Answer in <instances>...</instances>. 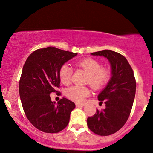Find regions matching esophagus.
Here are the masks:
<instances>
[{
	"label": "esophagus",
	"mask_w": 153,
	"mask_h": 153,
	"mask_svg": "<svg viewBox=\"0 0 153 153\" xmlns=\"http://www.w3.org/2000/svg\"><path fill=\"white\" fill-rule=\"evenodd\" d=\"M85 106V104H76V107H82V106Z\"/></svg>",
	"instance_id": "obj_1"
}]
</instances>
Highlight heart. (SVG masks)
<instances>
[{
	"label": "heart",
	"instance_id": "obj_1",
	"mask_svg": "<svg viewBox=\"0 0 153 153\" xmlns=\"http://www.w3.org/2000/svg\"><path fill=\"white\" fill-rule=\"evenodd\" d=\"M77 68L82 69L87 73L86 82L94 90H100L106 85L110 81L111 73L109 69L102 68L98 61L91 57L80 59L74 63ZM72 71L68 65L64 64L60 67L59 77L62 83L68 85L71 81ZM90 91L87 87L72 86L66 91L68 98L77 103H82L89 96Z\"/></svg>",
	"mask_w": 153,
	"mask_h": 153
}]
</instances>
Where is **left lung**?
<instances>
[{
	"label": "left lung",
	"instance_id": "8db88e82",
	"mask_svg": "<svg viewBox=\"0 0 153 153\" xmlns=\"http://www.w3.org/2000/svg\"><path fill=\"white\" fill-rule=\"evenodd\" d=\"M91 54L106 57L111 65V79L98 95V100L106 104V108L97 110L96 114L87 118V126L92 132L107 136L118 131L128 119L136 94V81L131 66L121 54L108 49Z\"/></svg>",
	"mask_w": 153,
	"mask_h": 153
}]
</instances>
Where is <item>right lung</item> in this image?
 Masks as SVG:
<instances>
[{"label": "right lung", "instance_id": "add662e5", "mask_svg": "<svg viewBox=\"0 0 153 153\" xmlns=\"http://www.w3.org/2000/svg\"><path fill=\"white\" fill-rule=\"evenodd\" d=\"M76 55L48 47L32 52L25 62L19 82V96L27 119L40 131L58 133L68 124L74 103L62 97L56 104L50 94L61 95L56 90L60 83L59 68Z\"/></svg>", "mask_w": 153, "mask_h": 153}]
</instances>
